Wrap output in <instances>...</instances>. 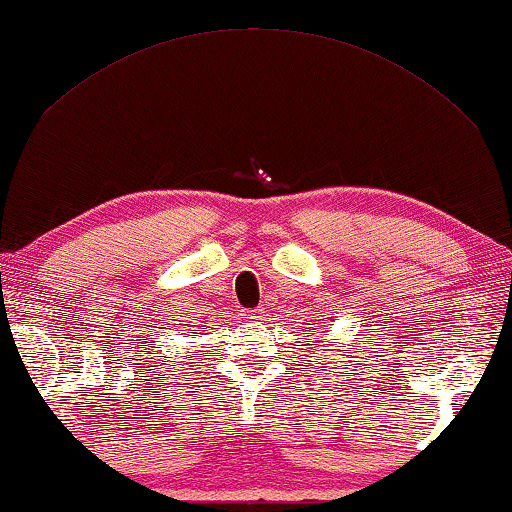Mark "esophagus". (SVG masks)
<instances>
[{
	"mask_svg": "<svg viewBox=\"0 0 512 512\" xmlns=\"http://www.w3.org/2000/svg\"><path fill=\"white\" fill-rule=\"evenodd\" d=\"M248 319L250 321H262L264 319V312L262 310H250L248 312Z\"/></svg>",
	"mask_w": 512,
	"mask_h": 512,
	"instance_id": "34e87169",
	"label": "esophagus"
}]
</instances>
